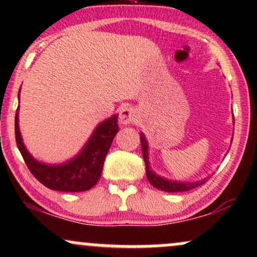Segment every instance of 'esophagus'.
Segmentation results:
<instances>
[{
  "label": "esophagus",
  "mask_w": 257,
  "mask_h": 257,
  "mask_svg": "<svg viewBox=\"0 0 257 257\" xmlns=\"http://www.w3.org/2000/svg\"><path fill=\"white\" fill-rule=\"evenodd\" d=\"M137 119H138V114L134 108H132V107L125 106V107H122L121 110H120L119 120H120V122L123 123V125H130V123H134L137 121Z\"/></svg>",
  "instance_id": "esophagus-1"
}]
</instances>
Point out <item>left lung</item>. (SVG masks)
<instances>
[{
    "mask_svg": "<svg viewBox=\"0 0 257 257\" xmlns=\"http://www.w3.org/2000/svg\"><path fill=\"white\" fill-rule=\"evenodd\" d=\"M235 123V121H233ZM232 141V139H231ZM141 144H142V153H143V158L145 162V168H147V177L149 182L151 183L154 187H156L157 189L161 191L169 192V193H176V192H187L194 189L196 187L204 185L207 181V179H202L200 181H194V182H183V181H174V180H168L166 177H162L157 175L150 168V163H149V145L148 141L145 138L143 132H141Z\"/></svg>",
    "mask_w": 257,
    "mask_h": 257,
    "instance_id": "1",
    "label": "left lung"
}]
</instances>
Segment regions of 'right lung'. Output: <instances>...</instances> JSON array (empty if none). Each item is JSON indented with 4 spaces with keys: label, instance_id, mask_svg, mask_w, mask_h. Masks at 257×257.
<instances>
[{
    "label": "right lung",
    "instance_id": "1",
    "mask_svg": "<svg viewBox=\"0 0 257 257\" xmlns=\"http://www.w3.org/2000/svg\"><path fill=\"white\" fill-rule=\"evenodd\" d=\"M118 131V114H115L95 127L87 143L75 157L62 164H47L39 162L28 153L19 128V107L15 114V139L19 150L34 177L52 191L84 192L96 185L102 173L104 158Z\"/></svg>",
    "mask_w": 257,
    "mask_h": 257
}]
</instances>
